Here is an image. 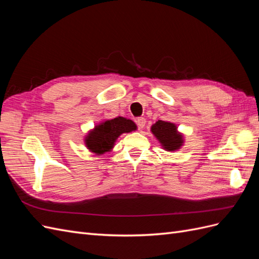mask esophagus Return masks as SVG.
Returning <instances> with one entry per match:
<instances>
[{
	"instance_id": "1",
	"label": "esophagus",
	"mask_w": 259,
	"mask_h": 259,
	"mask_svg": "<svg viewBox=\"0 0 259 259\" xmlns=\"http://www.w3.org/2000/svg\"><path fill=\"white\" fill-rule=\"evenodd\" d=\"M136 124H137V126L139 127V130H143L145 127L146 119H145V117H138V119L136 120Z\"/></svg>"
}]
</instances>
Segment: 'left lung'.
Segmentation results:
<instances>
[{"label": "left lung", "mask_w": 259, "mask_h": 259, "mask_svg": "<svg viewBox=\"0 0 259 259\" xmlns=\"http://www.w3.org/2000/svg\"><path fill=\"white\" fill-rule=\"evenodd\" d=\"M151 132L164 150L173 152L184 145V135L178 132L174 123L159 120L151 126Z\"/></svg>", "instance_id": "1"}]
</instances>
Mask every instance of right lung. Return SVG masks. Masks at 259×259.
<instances>
[{
  "instance_id": "1",
  "label": "right lung",
  "mask_w": 259,
  "mask_h": 259,
  "mask_svg": "<svg viewBox=\"0 0 259 259\" xmlns=\"http://www.w3.org/2000/svg\"><path fill=\"white\" fill-rule=\"evenodd\" d=\"M136 130V124L132 120L117 116L97 124L85 136L84 144L91 152L101 155L106 152H110L116 139L124 133H131Z\"/></svg>"
}]
</instances>
